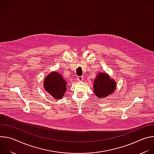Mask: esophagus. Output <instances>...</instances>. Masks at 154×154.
Listing matches in <instances>:
<instances>
[{
  "label": "esophagus",
  "mask_w": 154,
  "mask_h": 154,
  "mask_svg": "<svg viewBox=\"0 0 154 154\" xmlns=\"http://www.w3.org/2000/svg\"><path fill=\"white\" fill-rule=\"evenodd\" d=\"M83 79V76H79L77 77V80L79 81H82Z\"/></svg>",
  "instance_id": "obj_1"
}]
</instances>
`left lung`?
<instances>
[{"instance_id":"8db88e82","label":"left lung","mask_w":154,"mask_h":154,"mask_svg":"<svg viewBox=\"0 0 154 154\" xmlns=\"http://www.w3.org/2000/svg\"><path fill=\"white\" fill-rule=\"evenodd\" d=\"M93 86L95 94L102 98L113 93L116 88V82L105 73L101 72L97 75Z\"/></svg>"}]
</instances>
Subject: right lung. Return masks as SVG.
I'll return each instance as SVG.
<instances>
[{"label":"right lung","instance_id":"1","mask_svg":"<svg viewBox=\"0 0 154 154\" xmlns=\"http://www.w3.org/2000/svg\"><path fill=\"white\" fill-rule=\"evenodd\" d=\"M66 83L60 74L53 72L46 77L44 86L46 91L54 98L61 99L66 90Z\"/></svg>","mask_w":154,"mask_h":154}]
</instances>
